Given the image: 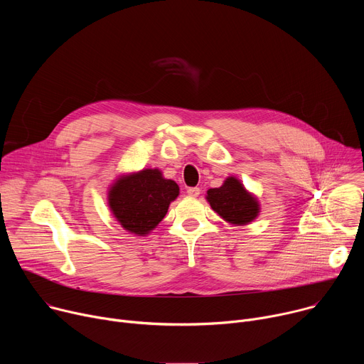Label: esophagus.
Wrapping results in <instances>:
<instances>
[{"instance_id": "1", "label": "esophagus", "mask_w": 364, "mask_h": 364, "mask_svg": "<svg viewBox=\"0 0 364 364\" xmlns=\"http://www.w3.org/2000/svg\"><path fill=\"white\" fill-rule=\"evenodd\" d=\"M187 194H188L190 197H198L200 188H198V187H188V188H187Z\"/></svg>"}]
</instances>
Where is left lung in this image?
<instances>
[{
	"label": "left lung",
	"mask_w": 364,
	"mask_h": 364,
	"mask_svg": "<svg viewBox=\"0 0 364 364\" xmlns=\"http://www.w3.org/2000/svg\"><path fill=\"white\" fill-rule=\"evenodd\" d=\"M212 209L232 225H247L259 215L257 200L235 178L228 177L222 187L207 191Z\"/></svg>",
	"instance_id": "left-lung-1"
}]
</instances>
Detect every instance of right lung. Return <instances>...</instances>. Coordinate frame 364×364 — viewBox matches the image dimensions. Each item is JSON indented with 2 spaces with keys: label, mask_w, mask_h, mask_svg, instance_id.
I'll use <instances>...</instances> for the list:
<instances>
[{
  "label": "right lung",
  "mask_w": 364,
  "mask_h": 364,
  "mask_svg": "<svg viewBox=\"0 0 364 364\" xmlns=\"http://www.w3.org/2000/svg\"><path fill=\"white\" fill-rule=\"evenodd\" d=\"M178 193L176 181L164 178L159 168H146L121 176L109 188L108 203L125 230L145 236L164 219Z\"/></svg>",
  "instance_id": "1"
}]
</instances>
